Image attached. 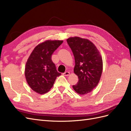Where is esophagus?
<instances>
[{"instance_id":"esophagus-1","label":"esophagus","mask_w":131,"mask_h":131,"mask_svg":"<svg viewBox=\"0 0 131 131\" xmlns=\"http://www.w3.org/2000/svg\"><path fill=\"white\" fill-rule=\"evenodd\" d=\"M63 74V75H64V76H68L70 75V73L69 72H66Z\"/></svg>"}]
</instances>
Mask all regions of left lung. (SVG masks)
<instances>
[{"label":"left lung","instance_id":"left-lung-1","mask_svg":"<svg viewBox=\"0 0 131 131\" xmlns=\"http://www.w3.org/2000/svg\"><path fill=\"white\" fill-rule=\"evenodd\" d=\"M75 59L74 73L78 77L73 89L80 95L92 91L100 80L103 62L99 51L93 42L86 38L71 37L67 40Z\"/></svg>","mask_w":131,"mask_h":131}]
</instances>
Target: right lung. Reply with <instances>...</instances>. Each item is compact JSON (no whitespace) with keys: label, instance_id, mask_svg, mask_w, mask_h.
Segmentation results:
<instances>
[{"label":"right lung","instance_id":"right-lung-1","mask_svg":"<svg viewBox=\"0 0 131 131\" xmlns=\"http://www.w3.org/2000/svg\"><path fill=\"white\" fill-rule=\"evenodd\" d=\"M63 40H46L34 48L26 63L25 75L31 89L40 94L47 93L52 88L56 78L61 75L52 61L53 52Z\"/></svg>","mask_w":131,"mask_h":131}]
</instances>
